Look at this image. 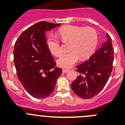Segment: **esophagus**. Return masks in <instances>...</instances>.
I'll return each instance as SVG.
<instances>
[{
	"label": "esophagus",
	"mask_w": 125,
	"mask_h": 125,
	"mask_svg": "<svg viewBox=\"0 0 125 125\" xmlns=\"http://www.w3.org/2000/svg\"><path fill=\"white\" fill-rule=\"evenodd\" d=\"M68 71H69V70H66V69H63V70H62V72L63 73H68Z\"/></svg>",
	"instance_id": "esophagus-1"
}]
</instances>
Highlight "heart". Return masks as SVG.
Here are the masks:
<instances>
[{"label":"heart","mask_w":125,"mask_h":125,"mask_svg":"<svg viewBox=\"0 0 125 125\" xmlns=\"http://www.w3.org/2000/svg\"><path fill=\"white\" fill-rule=\"evenodd\" d=\"M59 34L63 42H70V51L64 54L57 60L60 67L69 68L76 63L80 59L86 60L94 53L97 44V34L91 27L66 25L59 29ZM47 46L53 55L59 57L62 48L59 40L52 35L47 40Z\"/></svg>","instance_id":"b5f03b06"}]
</instances>
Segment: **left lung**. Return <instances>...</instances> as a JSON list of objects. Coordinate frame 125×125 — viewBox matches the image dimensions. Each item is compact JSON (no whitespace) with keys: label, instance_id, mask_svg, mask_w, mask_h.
Instances as JSON below:
<instances>
[{"label":"left lung","instance_id":"1","mask_svg":"<svg viewBox=\"0 0 125 125\" xmlns=\"http://www.w3.org/2000/svg\"><path fill=\"white\" fill-rule=\"evenodd\" d=\"M83 63L76 66L80 75L72 83L74 93L85 99H91L103 89L111 74L114 48L111 37Z\"/></svg>","mask_w":125,"mask_h":125}]
</instances>
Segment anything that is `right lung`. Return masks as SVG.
Wrapping results in <instances>:
<instances>
[{
    "label": "right lung",
    "instance_id": "right-lung-1",
    "mask_svg": "<svg viewBox=\"0 0 125 125\" xmlns=\"http://www.w3.org/2000/svg\"><path fill=\"white\" fill-rule=\"evenodd\" d=\"M60 25L38 22L25 30L15 43L14 62L17 75L26 91L36 99L52 94L62 73L61 68L55 67L45 36L46 31Z\"/></svg>",
    "mask_w": 125,
    "mask_h": 125
}]
</instances>
